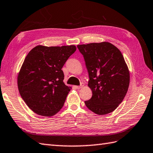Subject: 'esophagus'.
I'll return each mask as SVG.
<instances>
[{
    "mask_svg": "<svg viewBox=\"0 0 153 153\" xmlns=\"http://www.w3.org/2000/svg\"><path fill=\"white\" fill-rule=\"evenodd\" d=\"M83 84L82 83V84H81V85H79V86H76V88L77 89H79L82 88V87H83Z\"/></svg>",
    "mask_w": 153,
    "mask_h": 153,
    "instance_id": "obj_1",
    "label": "esophagus"
}]
</instances>
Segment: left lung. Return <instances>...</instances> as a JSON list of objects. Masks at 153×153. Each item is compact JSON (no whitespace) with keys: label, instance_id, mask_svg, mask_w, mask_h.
I'll use <instances>...</instances> for the list:
<instances>
[{"label":"left lung","instance_id":"1","mask_svg":"<svg viewBox=\"0 0 153 153\" xmlns=\"http://www.w3.org/2000/svg\"><path fill=\"white\" fill-rule=\"evenodd\" d=\"M88 71V86L93 95L85 101L94 113L105 115L114 111L124 99L129 72L121 52L108 42L77 46Z\"/></svg>","mask_w":153,"mask_h":153}]
</instances>
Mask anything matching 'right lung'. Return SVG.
Segmentation results:
<instances>
[{
  "label": "right lung",
  "instance_id": "obj_1",
  "mask_svg": "<svg viewBox=\"0 0 153 153\" xmlns=\"http://www.w3.org/2000/svg\"><path fill=\"white\" fill-rule=\"evenodd\" d=\"M76 51L74 45H39L27 54L18 74V86L22 98L35 113L51 116L62 108L71 88L63 82L62 68Z\"/></svg>",
  "mask_w": 153,
  "mask_h": 153
}]
</instances>
